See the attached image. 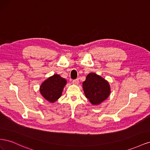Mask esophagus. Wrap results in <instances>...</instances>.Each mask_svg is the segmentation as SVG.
I'll return each mask as SVG.
<instances>
[{
	"label": "esophagus",
	"mask_w": 150,
	"mask_h": 150,
	"mask_svg": "<svg viewBox=\"0 0 150 150\" xmlns=\"http://www.w3.org/2000/svg\"><path fill=\"white\" fill-rule=\"evenodd\" d=\"M79 83V79H74L73 81H72V83L74 84H78Z\"/></svg>",
	"instance_id": "obj_1"
}]
</instances>
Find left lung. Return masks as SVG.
Returning a JSON list of instances; mask_svg holds the SVG:
<instances>
[{"mask_svg": "<svg viewBox=\"0 0 150 150\" xmlns=\"http://www.w3.org/2000/svg\"><path fill=\"white\" fill-rule=\"evenodd\" d=\"M86 97L93 104L105 100L110 94L108 82L95 73H89L83 83Z\"/></svg>", "mask_w": 150, "mask_h": 150, "instance_id": "8db88e82", "label": "left lung"}]
</instances>
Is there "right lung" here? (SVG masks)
I'll list each match as a JSON object with an SVG mask.
<instances>
[{"label": "right lung", "mask_w": 150, "mask_h": 150, "mask_svg": "<svg viewBox=\"0 0 150 150\" xmlns=\"http://www.w3.org/2000/svg\"><path fill=\"white\" fill-rule=\"evenodd\" d=\"M66 80L58 74L50 77L41 84L40 92L42 96L49 102L54 103L59 98Z\"/></svg>", "instance_id": "obj_1"}]
</instances>
